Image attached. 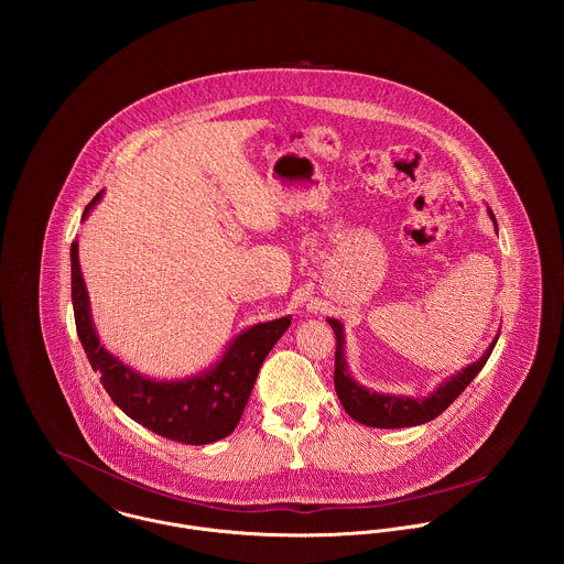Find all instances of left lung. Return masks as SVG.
Segmentation results:
<instances>
[{"mask_svg":"<svg viewBox=\"0 0 564 564\" xmlns=\"http://www.w3.org/2000/svg\"><path fill=\"white\" fill-rule=\"evenodd\" d=\"M488 215L497 228L495 215L488 208ZM332 325L334 334H336V351H334V389L336 395L343 403L345 412L356 419L362 425L369 427H412V425H421L427 423L432 419H436L449 403L471 384V380L482 371L497 338L488 345V349L484 351L482 358L478 362H471L469 367H465L463 371H458L456 376H452L449 380H445L436 391H432L427 398L423 400H414V398H403V395H384V393H376L365 389L362 384H358L349 369H347V360H345V336H343V325L336 319H327Z\"/></svg>","mask_w":564,"mask_h":564,"instance_id":"obj_1","label":"left lung"}]
</instances>
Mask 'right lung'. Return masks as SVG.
Wrapping results in <instances>:
<instances>
[{"instance_id": "right-lung-1", "label": "right lung", "mask_w": 564, "mask_h": 564, "mask_svg": "<svg viewBox=\"0 0 564 564\" xmlns=\"http://www.w3.org/2000/svg\"><path fill=\"white\" fill-rule=\"evenodd\" d=\"M101 195L104 191L90 199L82 221ZM72 302L82 347L90 367L101 376V387L110 400L154 434L186 445H208L235 432L260 365L291 325V317L256 323L230 343L224 358L208 371L159 382L137 373L99 345L82 278L78 241L72 242Z\"/></svg>"}]
</instances>
